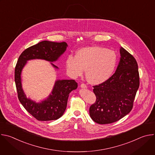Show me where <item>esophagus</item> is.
Returning a JSON list of instances; mask_svg holds the SVG:
<instances>
[{
	"label": "esophagus",
	"instance_id": "1",
	"mask_svg": "<svg viewBox=\"0 0 155 155\" xmlns=\"http://www.w3.org/2000/svg\"><path fill=\"white\" fill-rule=\"evenodd\" d=\"M80 87H81V88H87V86L85 84H84V83H82V84H81V85H80Z\"/></svg>",
	"mask_w": 155,
	"mask_h": 155
}]
</instances>
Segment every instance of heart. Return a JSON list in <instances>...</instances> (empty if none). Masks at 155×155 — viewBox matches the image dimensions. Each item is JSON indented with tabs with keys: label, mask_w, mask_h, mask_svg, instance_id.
Masks as SVG:
<instances>
[{
	"label": "heart",
	"mask_w": 155,
	"mask_h": 155,
	"mask_svg": "<svg viewBox=\"0 0 155 155\" xmlns=\"http://www.w3.org/2000/svg\"><path fill=\"white\" fill-rule=\"evenodd\" d=\"M117 62V55L113 50L99 46L86 47L77 51L75 57L68 56L65 67L72 77L82 75L86 69L87 81L92 84H99L112 76Z\"/></svg>",
	"instance_id": "obj_1"
}]
</instances>
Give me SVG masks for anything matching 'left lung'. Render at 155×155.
<instances>
[{"instance_id":"left-lung-1","label":"left lung","mask_w":155,"mask_h":155,"mask_svg":"<svg viewBox=\"0 0 155 155\" xmlns=\"http://www.w3.org/2000/svg\"><path fill=\"white\" fill-rule=\"evenodd\" d=\"M120 59L115 74L106 81L94 86L96 101L90 108V115L101 124L117 121L133 107L139 87V74L136 59L121 47Z\"/></svg>"}]
</instances>
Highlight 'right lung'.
I'll list each match as a JSON object with an SVG mask.
<instances>
[{"mask_svg":"<svg viewBox=\"0 0 155 155\" xmlns=\"http://www.w3.org/2000/svg\"><path fill=\"white\" fill-rule=\"evenodd\" d=\"M65 42L44 40L26 49L19 56L15 70V80L19 102L27 111L39 121L56 120L61 117L67 107L71 92L76 90L77 83L74 80H57L48 97L37 102L28 98L21 83V72L28 61L43 59L50 62L55 69L59 68L52 62L56 61L68 47Z\"/></svg>","mask_w":155,"mask_h":155,"instance_id":"1","label":"right lung"}]
</instances>
